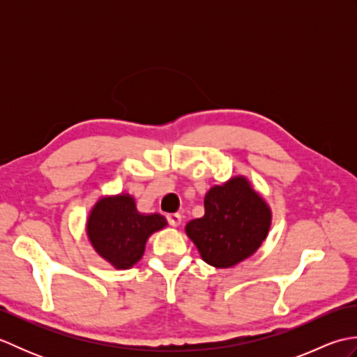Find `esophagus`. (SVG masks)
<instances>
[{
	"label": "esophagus",
	"instance_id": "1",
	"mask_svg": "<svg viewBox=\"0 0 357 357\" xmlns=\"http://www.w3.org/2000/svg\"><path fill=\"white\" fill-rule=\"evenodd\" d=\"M167 222H169L172 227L181 225V215H179V213H170V215H167Z\"/></svg>",
	"mask_w": 357,
	"mask_h": 357
}]
</instances>
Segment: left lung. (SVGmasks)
<instances>
[{
  "label": "left lung",
  "instance_id": "8db88e82",
  "mask_svg": "<svg viewBox=\"0 0 357 357\" xmlns=\"http://www.w3.org/2000/svg\"><path fill=\"white\" fill-rule=\"evenodd\" d=\"M206 213L185 225L201 257L216 268H230L252 256L267 238L271 211L244 176L211 187Z\"/></svg>",
  "mask_w": 357,
  "mask_h": 357
}]
</instances>
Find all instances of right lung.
Here are the masks:
<instances>
[{
  "instance_id": "1",
  "label": "right lung",
  "mask_w": 357,
  "mask_h": 357,
  "mask_svg": "<svg viewBox=\"0 0 357 357\" xmlns=\"http://www.w3.org/2000/svg\"><path fill=\"white\" fill-rule=\"evenodd\" d=\"M165 225L164 216L142 215L132 196L118 195L96 202L87 221V236L105 261L126 270L141 259L150 234Z\"/></svg>"
}]
</instances>
